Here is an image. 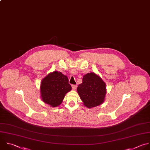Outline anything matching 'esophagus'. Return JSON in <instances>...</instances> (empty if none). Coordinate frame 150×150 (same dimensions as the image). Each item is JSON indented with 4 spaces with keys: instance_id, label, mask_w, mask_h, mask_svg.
<instances>
[{
    "instance_id": "obj_1",
    "label": "esophagus",
    "mask_w": 150,
    "mask_h": 150,
    "mask_svg": "<svg viewBox=\"0 0 150 150\" xmlns=\"http://www.w3.org/2000/svg\"><path fill=\"white\" fill-rule=\"evenodd\" d=\"M76 87H77V86H76V85H72V89H74V90H75V89H76Z\"/></svg>"
}]
</instances>
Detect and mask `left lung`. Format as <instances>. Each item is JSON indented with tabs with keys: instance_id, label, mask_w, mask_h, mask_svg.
Instances as JSON below:
<instances>
[{
	"instance_id": "left-lung-1",
	"label": "left lung",
	"mask_w": 150,
	"mask_h": 150,
	"mask_svg": "<svg viewBox=\"0 0 150 150\" xmlns=\"http://www.w3.org/2000/svg\"><path fill=\"white\" fill-rule=\"evenodd\" d=\"M77 91L84 105L91 108L103 103L106 86L100 77L91 72L83 76L82 83L78 85Z\"/></svg>"
}]
</instances>
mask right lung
I'll return each instance as SVG.
<instances>
[{"label":"right lung","instance_id":"1","mask_svg":"<svg viewBox=\"0 0 150 150\" xmlns=\"http://www.w3.org/2000/svg\"><path fill=\"white\" fill-rule=\"evenodd\" d=\"M68 82V77L61 72L54 71L48 74L41 82L42 101L53 107L59 105L65 94L72 89Z\"/></svg>","mask_w":150,"mask_h":150}]
</instances>
